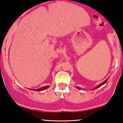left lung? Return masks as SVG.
I'll return each mask as SVG.
<instances>
[{
  "label": "left lung",
  "mask_w": 123,
  "mask_h": 123,
  "mask_svg": "<svg viewBox=\"0 0 123 123\" xmlns=\"http://www.w3.org/2000/svg\"><path fill=\"white\" fill-rule=\"evenodd\" d=\"M108 79H106L105 81H104V82H102V83H101V84H99V85H98L96 86L95 87V88H94V89H97V88H99V87L101 86H102V85H104V84H105V83H106V81H107V80H108ZM76 88H78V89H81V88H80V87H76Z\"/></svg>",
  "instance_id": "left-lung-1"
}]
</instances>
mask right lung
<instances>
[{"label": "right lung", "mask_w": 123, "mask_h": 123, "mask_svg": "<svg viewBox=\"0 0 123 123\" xmlns=\"http://www.w3.org/2000/svg\"><path fill=\"white\" fill-rule=\"evenodd\" d=\"M50 87V86H43V87H42V88H39V89H33V91H44V90L46 89L49 88ZM32 90V89H31Z\"/></svg>", "instance_id": "right-lung-1"}]
</instances>
